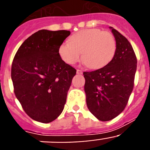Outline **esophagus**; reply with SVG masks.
Instances as JSON below:
<instances>
[{
	"label": "esophagus",
	"mask_w": 150,
	"mask_h": 150,
	"mask_svg": "<svg viewBox=\"0 0 150 150\" xmlns=\"http://www.w3.org/2000/svg\"><path fill=\"white\" fill-rule=\"evenodd\" d=\"M76 74H83V71H82L81 70H79V69H77V70H76Z\"/></svg>",
	"instance_id": "34e87169"
}]
</instances>
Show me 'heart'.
I'll return each instance as SVG.
<instances>
[{
	"label": "heart",
	"mask_w": 150,
	"mask_h": 150,
	"mask_svg": "<svg viewBox=\"0 0 150 150\" xmlns=\"http://www.w3.org/2000/svg\"><path fill=\"white\" fill-rule=\"evenodd\" d=\"M116 51V40L109 31L98 28L79 30L59 48L61 59L68 64H74L82 57L91 69H98L110 62Z\"/></svg>",
	"instance_id": "heart-1"
}]
</instances>
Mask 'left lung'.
<instances>
[{
  "mask_svg": "<svg viewBox=\"0 0 150 150\" xmlns=\"http://www.w3.org/2000/svg\"><path fill=\"white\" fill-rule=\"evenodd\" d=\"M110 28L116 43L113 58L101 68L83 73L87 107L103 122L114 119L124 110L137 70V58L129 41L116 29Z\"/></svg>",
  "mask_w": 150,
  "mask_h": 150,
  "instance_id": "obj_1",
  "label": "left lung"
}]
</instances>
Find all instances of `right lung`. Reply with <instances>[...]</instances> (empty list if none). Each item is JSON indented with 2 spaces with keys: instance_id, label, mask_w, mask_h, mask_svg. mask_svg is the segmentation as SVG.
<instances>
[{
  "instance_id": "1",
  "label": "right lung",
  "mask_w": 150,
  "mask_h": 150,
  "mask_svg": "<svg viewBox=\"0 0 150 150\" xmlns=\"http://www.w3.org/2000/svg\"><path fill=\"white\" fill-rule=\"evenodd\" d=\"M70 34L65 30H38L24 41L13 59L14 93L35 121L51 122L64 110L76 71L61 59L59 48Z\"/></svg>"
}]
</instances>
